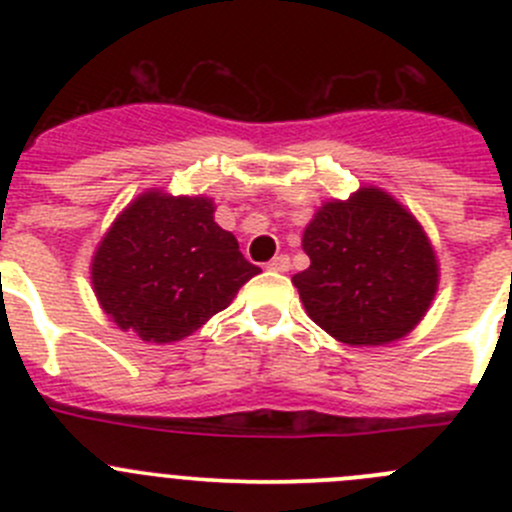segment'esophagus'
I'll return each instance as SVG.
<instances>
[{"mask_svg": "<svg viewBox=\"0 0 512 512\" xmlns=\"http://www.w3.org/2000/svg\"><path fill=\"white\" fill-rule=\"evenodd\" d=\"M267 267H270L272 272H287L289 270V257L287 255H277L275 260H272Z\"/></svg>", "mask_w": 512, "mask_h": 512, "instance_id": "34e87169", "label": "esophagus"}]
</instances>
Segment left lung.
Instances as JSON below:
<instances>
[{
    "label": "left lung",
    "mask_w": 512,
    "mask_h": 512,
    "mask_svg": "<svg viewBox=\"0 0 512 512\" xmlns=\"http://www.w3.org/2000/svg\"><path fill=\"white\" fill-rule=\"evenodd\" d=\"M309 267L292 277L309 317L349 347L406 337L431 307L438 260L418 220L381 188L332 200L304 227Z\"/></svg>",
    "instance_id": "obj_1"
}]
</instances>
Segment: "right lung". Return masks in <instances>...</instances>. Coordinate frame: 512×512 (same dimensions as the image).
I'll return each instance as SVG.
<instances>
[{
    "label": "right lung",
    "instance_id": "obj_1",
    "mask_svg": "<svg viewBox=\"0 0 512 512\" xmlns=\"http://www.w3.org/2000/svg\"><path fill=\"white\" fill-rule=\"evenodd\" d=\"M213 213L203 195L148 190L113 220L91 260V285L118 329L143 342H180L262 272Z\"/></svg>",
    "mask_w": 512,
    "mask_h": 512
}]
</instances>
